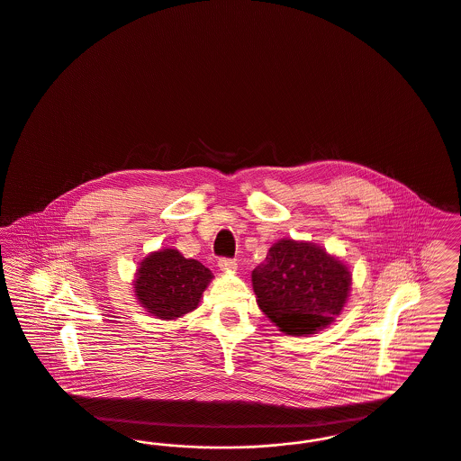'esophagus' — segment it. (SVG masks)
Listing matches in <instances>:
<instances>
[{
    "label": "esophagus",
    "mask_w": 461,
    "mask_h": 461,
    "mask_svg": "<svg viewBox=\"0 0 461 461\" xmlns=\"http://www.w3.org/2000/svg\"><path fill=\"white\" fill-rule=\"evenodd\" d=\"M218 266H220L221 271H224V273H233V271H237V263L231 261V259H220Z\"/></svg>",
    "instance_id": "34e87169"
}]
</instances>
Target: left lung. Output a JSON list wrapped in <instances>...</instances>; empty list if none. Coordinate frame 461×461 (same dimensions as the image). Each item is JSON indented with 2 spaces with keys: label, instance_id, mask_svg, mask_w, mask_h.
Listing matches in <instances>:
<instances>
[{
  "label": "left lung",
  "instance_id": "1",
  "mask_svg": "<svg viewBox=\"0 0 461 461\" xmlns=\"http://www.w3.org/2000/svg\"><path fill=\"white\" fill-rule=\"evenodd\" d=\"M348 264L312 241L282 239L252 271L258 306L294 337L329 327L351 294Z\"/></svg>",
  "mask_w": 461,
  "mask_h": 461
}]
</instances>
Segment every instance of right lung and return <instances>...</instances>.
<instances>
[{"mask_svg":"<svg viewBox=\"0 0 461 461\" xmlns=\"http://www.w3.org/2000/svg\"><path fill=\"white\" fill-rule=\"evenodd\" d=\"M209 267L186 259L177 249H158L141 259L132 290L140 306L158 320H177L197 309L212 280Z\"/></svg>","mask_w":461,"mask_h":461,"instance_id":"right-lung-1","label":"right lung"}]
</instances>
